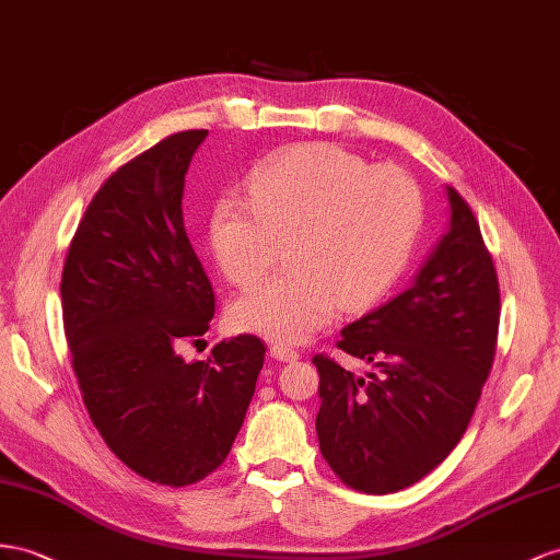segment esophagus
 <instances>
[{
	"label": "esophagus",
	"mask_w": 560,
	"mask_h": 560,
	"mask_svg": "<svg viewBox=\"0 0 560 560\" xmlns=\"http://www.w3.org/2000/svg\"><path fill=\"white\" fill-rule=\"evenodd\" d=\"M269 357H271V360H277V362H295L300 354H298V350H293V348L271 346V348H269Z\"/></svg>",
	"instance_id": "34e87169"
}]
</instances>
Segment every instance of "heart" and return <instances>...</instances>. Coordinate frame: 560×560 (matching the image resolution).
I'll list each match as a JSON object with an SVG mask.
<instances>
[{"label":"heart","mask_w":560,"mask_h":560,"mask_svg":"<svg viewBox=\"0 0 560 560\" xmlns=\"http://www.w3.org/2000/svg\"><path fill=\"white\" fill-rule=\"evenodd\" d=\"M423 224L417 182L393 165L371 167L336 143H303L260 163L248 198L226 196L212 210L210 246L236 285L260 279L291 238V267L238 295L234 328L279 342H303L390 289Z\"/></svg>","instance_id":"b5f03b06"}]
</instances>
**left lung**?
<instances>
[{"instance_id": "left-lung-1", "label": "left lung", "mask_w": 560, "mask_h": 560, "mask_svg": "<svg viewBox=\"0 0 560 560\" xmlns=\"http://www.w3.org/2000/svg\"><path fill=\"white\" fill-rule=\"evenodd\" d=\"M450 226L411 285L340 331L338 348L374 364L354 376L324 354L319 450L352 490L419 482L464 438L490 376L499 283L480 226L452 186Z\"/></svg>"}]
</instances>
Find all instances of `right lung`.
<instances>
[{
    "label": "right lung",
    "mask_w": 560,
    "mask_h": 560,
    "mask_svg": "<svg viewBox=\"0 0 560 560\" xmlns=\"http://www.w3.org/2000/svg\"><path fill=\"white\" fill-rule=\"evenodd\" d=\"M208 130L177 132L106 179L70 243L61 303L84 407L125 466L184 487L220 468L246 419L265 346L236 336L186 362L214 293L184 229L182 196Z\"/></svg>",
    "instance_id": "right-lung-1"
}]
</instances>
